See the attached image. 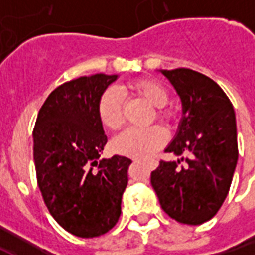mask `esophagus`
<instances>
[{
	"instance_id": "esophagus-1",
	"label": "esophagus",
	"mask_w": 255,
	"mask_h": 255,
	"mask_svg": "<svg viewBox=\"0 0 255 255\" xmlns=\"http://www.w3.org/2000/svg\"><path fill=\"white\" fill-rule=\"evenodd\" d=\"M146 165L149 166L150 169H155L157 165H158V162H157L155 160H151V161H147V162H146Z\"/></svg>"
}]
</instances>
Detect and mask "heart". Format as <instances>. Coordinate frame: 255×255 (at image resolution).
<instances>
[{
    "mask_svg": "<svg viewBox=\"0 0 255 255\" xmlns=\"http://www.w3.org/2000/svg\"><path fill=\"white\" fill-rule=\"evenodd\" d=\"M122 91H132L142 95L149 104L155 106V116L162 122L172 119V112L164 106L169 101L166 89L158 82L151 79H142L122 87ZM97 113L102 127L109 131H117L124 124V109H123V94L120 90L108 89L101 95L97 106ZM166 132L161 127H150L146 129L131 128L119 135L113 140V149L119 154L127 155L136 160H147L154 155L165 144Z\"/></svg>",
    "mask_w": 255,
    "mask_h": 255,
    "instance_id": "heart-1",
    "label": "heart"
}]
</instances>
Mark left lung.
<instances>
[{
    "label": "left lung",
    "instance_id": "left-lung-1",
    "mask_svg": "<svg viewBox=\"0 0 255 255\" xmlns=\"http://www.w3.org/2000/svg\"><path fill=\"white\" fill-rule=\"evenodd\" d=\"M182 100L183 116L165 149L186 161H160L150 182L161 208L182 224L199 225L219 212L238 162L234 106L214 80L188 68L161 69Z\"/></svg>",
    "mask_w": 255,
    "mask_h": 255
}]
</instances>
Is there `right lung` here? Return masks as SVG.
<instances>
[{
  "label": "right lung",
  "instance_id": "1",
  "mask_svg": "<svg viewBox=\"0 0 255 255\" xmlns=\"http://www.w3.org/2000/svg\"><path fill=\"white\" fill-rule=\"evenodd\" d=\"M117 75L95 73L58 86L34 127L38 186L53 219L79 238L106 234L119 221L132 161L100 160L106 138L98 119L101 95Z\"/></svg>",
  "mask_w": 255,
  "mask_h": 255
}]
</instances>
